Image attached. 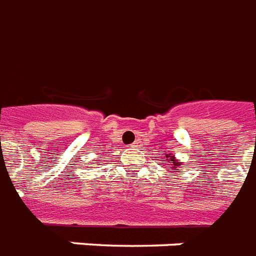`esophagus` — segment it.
<instances>
[{
    "mask_svg": "<svg viewBox=\"0 0 256 256\" xmlns=\"http://www.w3.org/2000/svg\"><path fill=\"white\" fill-rule=\"evenodd\" d=\"M132 148H138V144H136H136H132Z\"/></svg>",
    "mask_w": 256,
    "mask_h": 256,
    "instance_id": "1",
    "label": "esophagus"
}]
</instances>
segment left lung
<instances>
[{
  "instance_id": "obj_1",
  "label": "left lung",
  "mask_w": 256,
  "mask_h": 256,
  "mask_svg": "<svg viewBox=\"0 0 256 256\" xmlns=\"http://www.w3.org/2000/svg\"><path fill=\"white\" fill-rule=\"evenodd\" d=\"M166 158H168V156H166ZM168 162H170V164H171V168H172V170H176V168H178L179 166V162L176 160H175L174 156H170V160H168Z\"/></svg>"
}]
</instances>
